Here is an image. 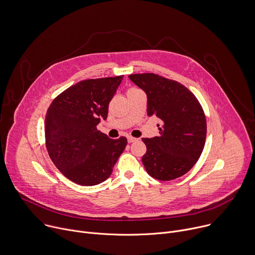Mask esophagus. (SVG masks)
<instances>
[{"label":"esophagus","mask_w":255,"mask_h":255,"mask_svg":"<svg viewBox=\"0 0 255 255\" xmlns=\"http://www.w3.org/2000/svg\"><path fill=\"white\" fill-rule=\"evenodd\" d=\"M137 138H135V137H133V136H131V135H128V142H133V141H135Z\"/></svg>","instance_id":"1"}]
</instances>
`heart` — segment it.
<instances>
[{
    "label": "heart",
    "instance_id": "obj_1",
    "mask_svg": "<svg viewBox=\"0 0 255 255\" xmlns=\"http://www.w3.org/2000/svg\"><path fill=\"white\" fill-rule=\"evenodd\" d=\"M136 90H138V88H136V87H130V88H128V91H127V94H128V93H131V92H133V91H136Z\"/></svg>",
    "mask_w": 255,
    "mask_h": 255
}]
</instances>
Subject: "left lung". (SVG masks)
<instances>
[{"instance_id": "8db88e82", "label": "left lung", "mask_w": 255, "mask_h": 255, "mask_svg": "<svg viewBox=\"0 0 255 255\" xmlns=\"http://www.w3.org/2000/svg\"><path fill=\"white\" fill-rule=\"evenodd\" d=\"M128 77L146 93L147 116L162 121L158 136L141 138L146 145L141 158L145 171L160 181L185 175L199 160L206 140V118L199 100L185 85L155 73Z\"/></svg>"}]
</instances>
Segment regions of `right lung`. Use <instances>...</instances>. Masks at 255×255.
<instances>
[{"mask_svg": "<svg viewBox=\"0 0 255 255\" xmlns=\"http://www.w3.org/2000/svg\"><path fill=\"white\" fill-rule=\"evenodd\" d=\"M124 75L86 79L68 87L51 103L45 116V142L50 159L70 181L94 186L106 181L126 148V136L113 139L97 130Z\"/></svg>", "mask_w": 255, "mask_h": 255, "instance_id": "1", "label": "right lung"}]
</instances>
